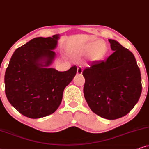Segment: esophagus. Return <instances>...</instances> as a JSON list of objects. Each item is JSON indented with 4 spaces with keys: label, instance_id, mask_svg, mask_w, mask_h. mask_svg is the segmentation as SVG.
Instances as JSON below:
<instances>
[{
    "label": "esophagus",
    "instance_id": "obj_1",
    "mask_svg": "<svg viewBox=\"0 0 149 149\" xmlns=\"http://www.w3.org/2000/svg\"><path fill=\"white\" fill-rule=\"evenodd\" d=\"M77 74L78 75L82 74V69L81 67H78V69H77Z\"/></svg>",
    "mask_w": 149,
    "mask_h": 149
}]
</instances>
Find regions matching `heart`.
<instances>
[{"mask_svg":"<svg viewBox=\"0 0 149 149\" xmlns=\"http://www.w3.org/2000/svg\"><path fill=\"white\" fill-rule=\"evenodd\" d=\"M108 52V47L103 40H93L86 43L78 50V54L81 56H88L93 61H100L106 56Z\"/></svg>","mask_w":149,"mask_h":149,"instance_id":"heart-1","label":"heart"}]
</instances>
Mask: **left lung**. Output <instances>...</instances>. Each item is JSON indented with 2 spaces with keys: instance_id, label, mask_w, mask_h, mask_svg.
Here are the masks:
<instances>
[{
  "instance_id": "1",
  "label": "left lung",
  "mask_w": 149,
  "mask_h": 149,
  "mask_svg": "<svg viewBox=\"0 0 149 149\" xmlns=\"http://www.w3.org/2000/svg\"><path fill=\"white\" fill-rule=\"evenodd\" d=\"M113 53L106 61L92 62L82 72L84 95L97 116L116 120L132 110L142 93L140 70L136 60L118 41L109 39Z\"/></svg>"
}]
</instances>
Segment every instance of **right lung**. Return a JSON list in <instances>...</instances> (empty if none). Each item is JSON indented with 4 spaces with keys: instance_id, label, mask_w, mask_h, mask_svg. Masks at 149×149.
Masks as SVG:
<instances>
[{
    "instance_id": "right-lung-1",
    "label": "right lung",
    "mask_w": 149,
    "mask_h": 149,
    "mask_svg": "<svg viewBox=\"0 0 149 149\" xmlns=\"http://www.w3.org/2000/svg\"><path fill=\"white\" fill-rule=\"evenodd\" d=\"M59 35L38 37L15 51L5 74L9 103L23 116L36 119L52 114L63 99L65 88L76 76V66L68 71L48 68Z\"/></svg>"
}]
</instances>
